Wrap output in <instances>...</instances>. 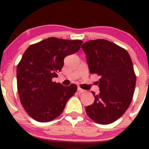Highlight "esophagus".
<instances>
[{"label": "esophagus", "mask_w": 149, "mask_h": 149, "mask_svg": "<svg viewBox=\"0 0 149 149\" xmlns=\"http://www.w3.org/2000/svg\"><path fill=\"white\" fill-rule=\"evenodd\" d=\"M77 90H78V91L79 93H83L84 92V91H85L84 89H81L80 87H77Z\"/></svg>", "instance_id": "obj_1"}]
</instances>
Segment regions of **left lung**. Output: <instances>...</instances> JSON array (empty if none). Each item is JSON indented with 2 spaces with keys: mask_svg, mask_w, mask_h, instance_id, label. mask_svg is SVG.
Wrapping results in <instances>:
<instances>
[{
  "mask_svg": "<svg viewBox=\"0 0 149 149\" xmlns=\"http://www.w3.org/2000/svg\"><path fill=\"white\" fill-rule=\"evenodd\" d=\"M89 72L100 76V93L85 109L97 123L107 125L119 119L132 102L136 77L133 63L125 49L104 39L89 40L81 46Z\"/></svg>",
  "mask_w": 149,
  "mask_h": 149,
  "instance_id": "8db88e82",
  "label": "left lung"
}]
</instances>
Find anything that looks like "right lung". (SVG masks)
<instances>
[{
  "mask_svg": "<svg viewBox=\"0 0 149 149\" xmlns=\"http://www.w3.org/2000/svg\"><path fill=\"white\" fill-rule=\"evenodd\" d=\"M82 43L50 37L31 45L24 53L17 67V90L22 105L34 120L56 119L76 92L75 84L64 86L52 79L62 70L65 57L78 52Z\"/></svg>",
  "mask_w": 149,
  "mask_h": 149,
  "instance_id": "add662e5",
  "label": "right lung"
}]
</instances>
